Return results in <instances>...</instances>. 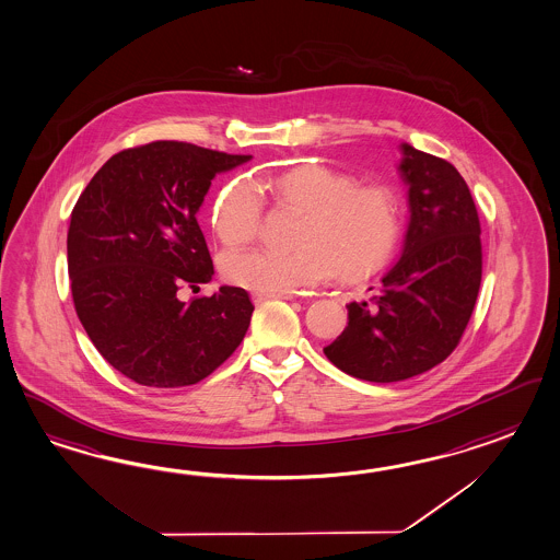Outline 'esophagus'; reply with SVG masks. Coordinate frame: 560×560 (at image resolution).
Wrapping results in <instances>:
<instances>
[{"label":"esophagus","mask_w":560,"mask_h":560,"mask_svg":"<svg viewBox=\"0 0 560 560\" xmlns=\"http://www.w3.org/2000/svg\"><path fill=\"white\" fill-rule=\"evenodd\" d=\"M295 295H291V293H281V295H271V293H253L250 299H253V303L255 305H259L262 301H267V299H293Z\"/></svg>","instance_id":"obj_1"}]
</instances>
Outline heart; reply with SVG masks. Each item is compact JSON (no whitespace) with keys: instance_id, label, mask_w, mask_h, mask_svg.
Segmentation results:
<instances>
[{"instance_id":"b5f03b06","label":"heart","mask_w":560,"mask_h":560,"mask_svg":"<svg viewBox=\"0 0 560 560\" xmlns=\"http://www.w3.org/2000/svg\"><path fill=\"white\" fill-rule=\"evenodd\" d=\"M261 190L303 212L291 253L245 250L223 259L229 283L257 293H295L336 271L341 281H360L384 269L398 249L404 202L387 183L360 187L353 176L322 164H301L267 176ZM249 180H235L212 205V229L226 247H243L261 229L262 199Z\"/></svg>"}]
</instances>
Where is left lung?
Segmentation results:
<instances>
[{
    "label": "left lung",
    "instance_id": "1",
    "mask_svg": "<svg viewBox=\"0 0 560 560\" xmlns=\"http://www.w3.org/2000/svg\"><path fill=\"white\" fill-rule=\"evenodd\" d=\"M410 224L404 250L368 295L348 305V327L324 348L341 372L389 384L432 370L460 343L482 281L480 219L460 173L401 144Z\"/></svg>",
    "mask_w": 560,
    "mask_h": 560
}]
</instances>
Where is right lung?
<instances>
[{
  "instance_id": "right-lung-1",
  "label": "right lung",
  "mask_w": 560,
  "mask_h": 560,
  "mask_svg": "<svg viewBox=\"0 0 560 560\" xmlns=\"http://www.w3.org/2000/svg\"><path fill=\"white\" fill-rule=\"evenodd\" d=\"M156 140L114 154L75 202L68 273L80 322L100 355L140 386H192L233 355L253 315L224 285L180 301L214 275L197 212L211 180L249 161Z\"/></svg>"
}]
</instances>
